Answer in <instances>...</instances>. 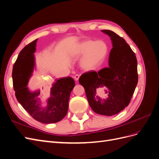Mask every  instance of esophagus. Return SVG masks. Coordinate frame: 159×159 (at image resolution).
Segmentation results:
<instances>
[{"label": "esophagus", "instance_id": "esophagus-1", "mask_svg": "<svg viewBox=\"0 0 159 159\" xmlns=\"http://www.w3.org/2000/svg\"><path fill=\"white\" fill-rule=\"evenodd\" d=\"M80 75L79 74H76V75H74L73 78H74V80H75V81H78V80H79V78H80Z\"/></svg>", "mask_w": 159, "mask_h": 159}]
</instances>
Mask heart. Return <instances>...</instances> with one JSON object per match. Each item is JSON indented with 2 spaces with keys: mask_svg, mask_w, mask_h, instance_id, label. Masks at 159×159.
<instances>
[{
  "mask_svg": "<svg viewBox=\"0 0 159 159\" xmlns=\"http://www.w3.org/2000/svg\"><path fill=\"white\" fill-rule=\"evenodd\" d=\"M108 54V46L103 40H86L76 47L74 54L83 56L80 65L86 70L97 68L106 58Z\"/></svg>",
  "mask_w": 159,
  "mask_h": 159,
  "instance_id": "obj_1",
  "label": "heart"
}]
</instances>
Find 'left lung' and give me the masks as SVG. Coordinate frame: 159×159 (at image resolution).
Instances as JSON below:
<instances>
[{
  "instance_id": "obj_1",
  "label": "left lung",
  "mask_w": 159,
  "mask_h": 159,
  "mask_svg": "<svg viewBox=\"0 0 159 159\" xmlns=\"http://www.w3.org/2000/svg\"><path fill=\"white\" fill-rule=\"evenodd\" d=\"M111 40L109 68L85 72L80 84L85 89L91 108L99 115L112 116L125 108L131 102L138 83L137 61L131 47L114 32L103 30Z\"/></svg>"
}]
</instances>
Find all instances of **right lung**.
Segmentation results:
<instances>
[{
    "label": "right lung",
    "instance_id": "1",
    "mask_svg": "<svg viewBox=\"0 0 159 159\" xmlns=\"http://www.w3.org/2000/svg\"><path fill=\"white\" fill-rule=\"evenodd\" d=\"M37 39L26 46L19 54L12 69L14 90L18 102L36 121L42 123H55L68 113L70 93L75 86L71 77L56 79L52 85L49 97L40 95V89L32 91L28 84L35 66L34 53ZM43 89V88H42Z\"/></svg>",
    "mask_w": 159,
    "mask_h": 159
}]
</instances>
